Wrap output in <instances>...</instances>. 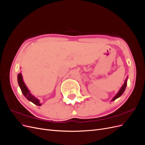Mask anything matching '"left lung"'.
<instances>
[{
  "instance_id": "obj_1",
  "label": "left lung",
  "mask_w": 145,
  "mask_h": 145,
  "mask_svg": "<svg viewBox=\"0 0 145 145\" xmlns=\"http://www.w3.org/2000/svg\"><path fill=\"white\" fill-rule=\"evenodd\" d=\"M126 85H127V79L125 80V83H124L123 85V86H121V88H120V89L119 90V91L118 92V93L116 95L115 97L112 99V101L115 100H116V99H117V98H118V97H120V96L121 95V94L124 93V91H125V88H126Z\"/></svg>"
}]
</instances>
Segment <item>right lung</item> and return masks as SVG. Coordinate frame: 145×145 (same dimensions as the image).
I'll use <instances>...</instances> for the list:
<instances>
[{
  "label": "right lung",
  "instance_id": "1",
  "mask_svg": "<svg viewBox=\"0 0 145 145\" xmlns=\"http://www.w3.org/2000/svg\"><path fill=\"white\" fill-rule=\"evenodd\" d=\"M17 80H18V83L21 89V91L22 92V93L25 97L28 100L33 102L34 104L37 105V106H40L42 104L40 103V102H39V100L37 99L36 97H34L33 95H32V94H30L29 90L28 89V88H27V86H26L25 84L23 81V78H22V76L21 73H19L18 74V76H17Z\"/></svg>",
  "mask_w": 145,
  "mask_h": 145
}]
</instances>
